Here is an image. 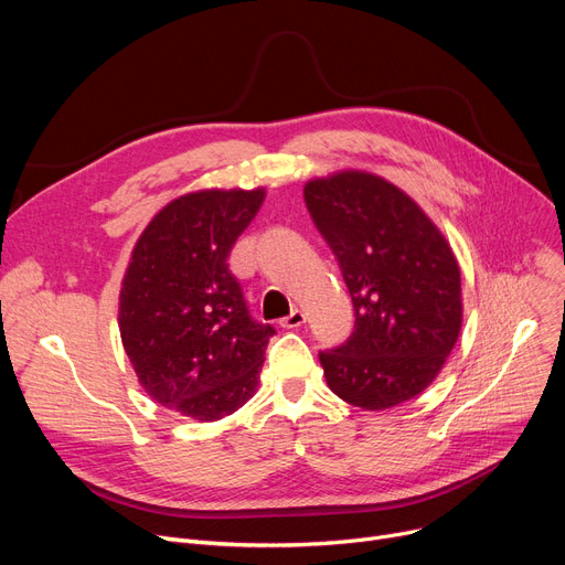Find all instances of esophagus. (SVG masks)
<instances>
[{
    "mask_svg": "<svg viewBox=\"0 0 565 565\" xmlns=\"http://www.w3.org/2000/svg\"><path fill=\"white\" fill-rule=\"evenodd\" d=\"M305 322H307V313L302 309H292L286 318L279 320L281 328H286V330H298Z\"/></svg>",
    "mask_w": 565,
    "mask_h": 565,
    "instance_id": "obj_1",
    "label": "esophagus"
}]
</instances>
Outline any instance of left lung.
Listing matches in <instances>:
<instances>
[{
    "label": "left lung",
    "mask_w": 565,
    "mask_h": 565,
    "mask_svg": "<svg viewBox=\"0 0 565 565\" xmlns=\"http://www.w3.org/2000/svg\"><path fill=\"white\" fill-rule=\"evenodd\" d=\"M305 201L334 252L354 332L320 364L328 387L362 409H390L437 377L462 328L460 267L417 201L369 171L313 178Z\"/></svg>",
    "instance_id": "8db88e82"
}]
</instances>
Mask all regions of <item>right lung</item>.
<instances>
[{
  "label": "right lung",
  "instance_id": "right-lung-1",
  "mask_svg": "<svg viewBox=\"0 0 565 565\" xmlns=\"http://www.w3.org/2000/svg\"><path fill=\"white\" fill-rule=\"evenodd\" d=\"M265 199L199 190L169 201L132 249L118 330L143 392L196 422H217L258 387L273 324L252 320L228 254Z\"/></svg>",
  "mask_w": 565,
  "mask_h": 565
}]
</instances>
